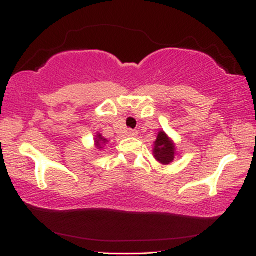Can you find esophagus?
Masks as SVG:
<instances>
[{
    "instance_id": "esophagus-1",
    "label": "esophagus",
    "mask_w": 256,
    "mask_h": 256,
    "mask_svg": "<svg viewBox=\"0 0 256 256\" xmlns=\"http://www.w3.org/2000/svg\"><path fill=\"white\" fill-rule=\"evenodd\" d=\"M128 136H131V138H136V136H138V132L134 131V130H130V131L128 132Z\"/></svg>"
}]
</instances>
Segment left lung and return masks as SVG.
Returning a JSON list of instances; mask_svg holds the SVG:
<instances>
[{"label": "left lung", "instance_id": "1", "mask_svg": "<svg viewBox=\"0 0 256 256\" xmlns=\"http://www.w3.org/2000/svg\"><path fill=\"white\" fill-rule=\"evenodd\" d=\"M176 154L178 153H176L175 142L172 138H169L167 133L160 130L153 147V156L156 160L161 164H170L174 161Z\"/></svg>", "mask_w": 256, "mask_h": 256}]
</instances>
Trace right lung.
<instances>
[{
    "instance_id": "add662e5",
    "label": "right lung",
    "mask_w": 256,
    "mask_h": 256,
    "mask_svg": "<svg viewBox=\"0 0 256 256\" xmlns=\"http://www.w3.org/2000/svg\"><path fill=\"white\" fill-rule=\"evenodd\" d=\"M94 142H95V148L100 150H103V147L106 146L108 142H109V140H108L106 138H104L100 133L97 132L95 136V139H94Z\"/></svg>"
}]
</instances>
